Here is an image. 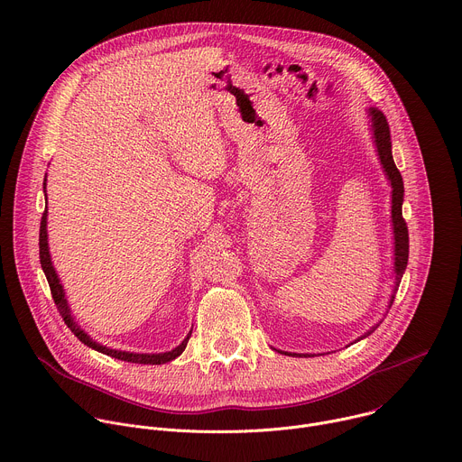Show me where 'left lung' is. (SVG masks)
<instances>
[{
	"label": "left lung",
	"mask_w": 462,
	"mask_h": 462,
	"mask_svg": "<svg viewBox=\"0 0 462 462\" xmlns=\"http://www.w3.org/2000/svg\"><path fill=\"white\" fill-rule=\"evenodd\" d=\"M367 118H370V129H372V138L375 143V151L377 156L381 160L383 171L390 181L392 186V227H393V273H395V286H393V293L390 297L388 308H392L397 288L401 284L402 274L406 271L408 265V253H410V238H408V227L406 222L402 218V202H404V181L402 176L393 162V154H392V136H390V125L386 122V116L383 115V111H379L377 107H370L367 109ZM381 324V322H379ZM379 324H375L372 329H367L362 337H358L355 342L365 338L367 335H372ZM353 344V342H351ZM274 349V347H273ZM279 351V349H276ZM284 355H297V356H311L310 353H290V351H281Z\"/></svg>",
	"instance_id": "obj_1"
}]
</instances>
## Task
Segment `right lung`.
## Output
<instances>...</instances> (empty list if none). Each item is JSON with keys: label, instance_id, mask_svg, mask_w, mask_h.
<instances>
[{"label": "right lung", "instance_id": "1", "mask_svg": "<svg viewBox=\"0 0 462 462\" xmlns=\"http://www.w3.org/2000/svg\"><path fill=\"white\" fill-rule=\"evenodd\" d=\"M47 189V174L43 178V193ZM40 262H42V269L47 276V282L51 286V293H52V299H54V304L61 315V319L65 320L67 328L74 333V337H78L85 346L97 349L104 355H109V356H115L118 360H125V362H134V364H165V362H171L174 360L176 356L181 355V351L186 349L188 346V340L193 333V329L188 333V337L181 340V344H178L174 349L171 351H165V353H134V351H122V349H113V347H107L97 340H92L90 335H87L76 322V319L72 317L70 313V308H69V302H67V297H65V290L63 286L60 284V276L52 265V260H51V253H49V235H47V209L42 217V226H40Z\"/></svg>", "mask_w": 462, "mask_h": 462}]
</instances>
